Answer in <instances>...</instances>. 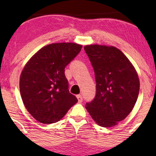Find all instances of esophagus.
Segmentation results:
<instances>
[{"instance_id":"34e87169","label":"esophagus","mask_w":156,"mask_h":156,"mask_svg":"<svg viewBox=\"0 0 156 156\" xmlns=\"http://www.w3.org/2000/svg\"><path fill=\"white\" fill-rule=\"evenodd\" d=\"M77 97V98H78V103H81V102L83 101V97H82V96L81 95H77L76 96Z\"/></svg>"}]
</instances>
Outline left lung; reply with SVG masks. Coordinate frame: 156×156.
<instances>
[{
    "label": "left lung",
    "mask_w": 156,
    "mask_h": 156,
    "mask_svg": "<svg viewBox=\"0 0 156 156\" xmlns=\"http://www.w3.org/2000/svg\"><path fill=\"white\" fill-rule=\"evenodd\" d=\"M94 71L96 96L86 108L101 127H113L133 109L140 90L136 70L125 54L114 47L84 48Z\"/></svg>",
    "instance_id": "left-lung-1"
}]
</instances>
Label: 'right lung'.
I'll use <instances>...</instances> for the list:
<instances>
[{
  "instance_id": "1",
  "label": "right lung",
  "mask_w": 156,
  "mask_h": 156,
  "mask_svg": "<svg viewBox=\"0 0 156 156\" xmlns=\"http://www.w3.org/2000/svg\"><path fill=\"white\" fill-rule=\"evenodd\" d=\"M81 48L75 43L47 45L23 69L20 81L22 99L28 112L41 123L57 122L78 102L69 93L65 68Z\"/></svg>"
}]
</instances>
